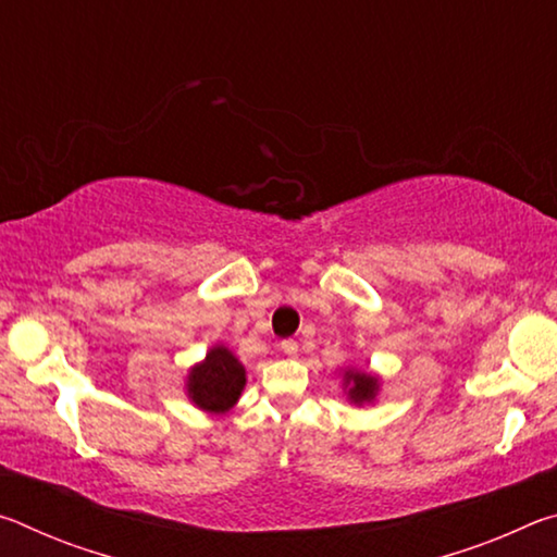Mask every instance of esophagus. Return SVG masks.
Masks as SVG:
<instances>
[{
  "mask_svg": "<svg viewBox=\"0 0 557 557\" xmlns=\"http://www.w3.org/2000/svg\"><path fill=\"white\" fill-rule=\"evenodd\" d=\"M280 351L285 356H297L299 344L295 342V338H285V342H280Z\"/></svg>",
  "mask_w": 557,
  "mask_h": 557,
  "instance_id": "34e87169",
  "label": "esophagus"
}]
</instances>
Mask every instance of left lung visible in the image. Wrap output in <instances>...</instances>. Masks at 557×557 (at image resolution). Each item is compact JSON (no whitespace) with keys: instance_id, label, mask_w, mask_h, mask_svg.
Returning a JSON list of instances; mask_svg holds the SVG:
<instances>
[{"instance_id":"left-lung-1","label":"left lung","mask_w":557,"mask_h":557,"mask_svg":"<svg viewBox=\"0 0 557 557\" xmlns=\"http://www.w3.org/2000/svg\"><path fill=\"white\" fill-rule=\"evenodd\" d=\"M346 383H348V398L354 403H366L375 398V391H379V381L369 373H358V371H348L346 373Z\"/></svg>"}]
</instances>
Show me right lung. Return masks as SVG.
<instances>
[{
	"label": "right lung",
	"instance_id": "right-lung-1",
	"mask_svg": "<svg viewBox=\"0 0 557 557\" xmlns=\"http://www.w3.org/2000/svg\"><path fill=\"white\" fill-rule=\"evenodd\" d=\"M245 385V369L228 348L215 346L188 375V398L209 412L231 410Z\"/></svg>",
	"mask_w": 557,
	"mask_h": 557
}]
</instances>
